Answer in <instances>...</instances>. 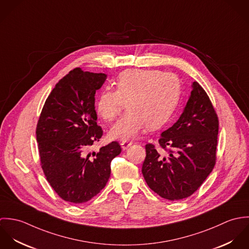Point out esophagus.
Returning a JSON list of instances; mask_svg holds the SVG:
<instances>
[{
	"label": "esophagus",
	"instance_id": "obj_1",
	"mask_svg": "<svg viewBox=\"0 0 249 249\" xmlns=\"http://www.w3.org/2000/svg\"><path fill=\"white\" fill-rule=\"evenodd\" d=\"M132 144V142H127V141H123V142H121V145H122V148L124 149V150H125V149H127L130 145Z\"/></svg>",
	"mask_w": 249,
	"mask_h": 249
}]
</instances>
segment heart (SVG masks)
<instances>
[{"label":"heart","mask_w":249,"mask_h":249,"mask_svg":"<svg viewBox=\"0 0 249 249\" xmlns=\"http://www.w3.org/2000/svg\"><path fill=\"white\" fill-rule=\"evenodd\" d=\"M115 87L116 90L105 89L96 103L97 114L106 122L114 120L127 103L128 112L109 130L113 140H131L147 127H162L172 119L181 96L178 75L159 70L123 71Z\"/></svg>","instance_id":"b5f03b06"}]
</instances>
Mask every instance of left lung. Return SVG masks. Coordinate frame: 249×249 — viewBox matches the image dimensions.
Masks as SVG:
<instances>
[{
	"mask_svg": "<svg viewBox=\"0 0 249 249\" xmlns=\"http://www.w3.org/2000/svg\"><path fill=\"white\" fill-rule=\"evenodd\" d=\"M178 122L163 131L157 151L145 144L142 174L148 187L161 197L179 200L192 196L213 171L218 120L213 105L196 82Z\"/></svg>",
	"mask_w": 249,
	"mask_h": 249,
	"instance_id": "obj_1",
	"label": "left lung"
}]
</instances>
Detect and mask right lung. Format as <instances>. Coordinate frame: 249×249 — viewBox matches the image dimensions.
<instances>
[{"label": "right lung", "mask_w": 249, "mask_h": 249, "mask_svg": "<svg viewBox=\"0 0 249 249\" xmlns=\"http://www.w3.org/2000/svg\"><path fill=\"white\" fill-rule=\"evenodd\" d=\"M107 77L103 72L73 69L56 83L37 124L44 175L54 192L72 204L87 202L106 187L110 163L122 151L118 142H112L99 152H89L103 136L97 124L95 94Z\"/></svg>", "instance_id": "1"}]
</instances>
